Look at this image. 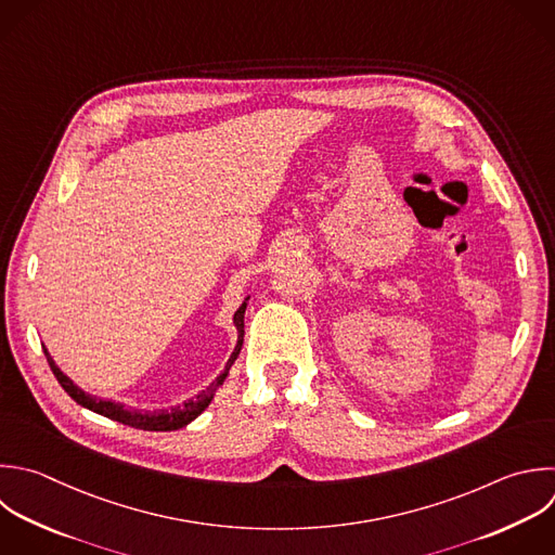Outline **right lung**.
Instances as JSON below:
<instances>
[{"instance_id":"right-lung-1","label":"right lung","mask_w":555,"mask_h":555,"mask_svg":"<svg viewBox=\"0 0 555 555\" xmlns=\"http://www.w3.org/2000/svg\"><path fill=\"white\" fill-rule=\"evenodd\" d=\"M245 308H247V301H243V306H241V308L236 310V314H234V323H236V330H238V343H236V347H234V351H232V356H230V360H228L223 373H221L206 390H202L199 395H195V397L186 399L184 403H180V405H176V408H169V410H154V412H152V410H145V412H141V410L126 408L124 403H117V401H106V399H98V397H93V395H87L82 388H78V386L56 366V362L52 360L50 351H48V349H43V351H46V358H48V362H50V366H52L56 379L61 382V386H63V388L67 390V395H69L74 401H78L80 405H85V408H89V410H93V412H98V414H102V416H108V418H113V421H119V423H124V425L137 427V429L171 431V429H180V427L189 425L191 421H195V418L208 408V403L212 401L217 388H219V386L223 384V379L228 377V371H230V366L234 364V360L238 358L241 347H243V336H245Z\"/></svg>"}]
</instances>
